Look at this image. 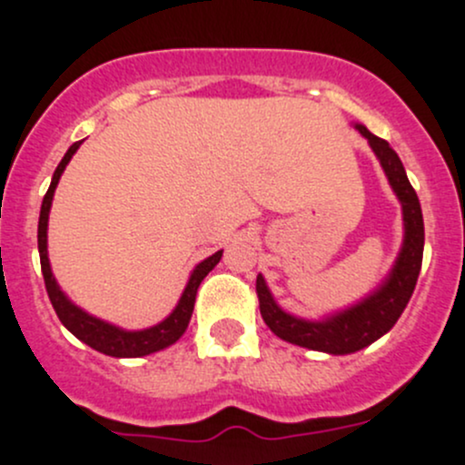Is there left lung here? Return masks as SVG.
I'll return each instance as SVG.
<instances>
[{"label": "left lung", "mask_w": 465, "mask_h": 465, "mask_svg": "<svg viewBox=\"0 0 465 465\" xmlns=\"http://www.w3.org/2000/svg\"><path fill=\"white\" fill-rule=\"evenodd\" d=\"M360 130L369 145L373 148L376 157L380 159L391 184L393 193L398 195L402 204V223H405V238H402L401 254H398L396 265L391 267L384 283L380 285L373 294L362 299L355 306L337 312V315L326 317L322 322L299 320V317L288 315L281 311L279 303L274 302L272 292L267 290L265 279L256 276V294H259V306L262 322L270 326L281 340L290 344L303 346L311 351H322L331 355H346L364 349L380 340L387 331H391L393 323L402 315L405 306L410 303L411 292L419 281L420 262H423V242H425V227H423V211L416 191L411 189L407 173L402 168L401 157L384 139L369 133L364 125H355Z\"/></svg>", "instance_id": "left-lung-1"}]
</instances>
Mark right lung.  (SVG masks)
<instances>
[{
  "mask_svg": "<svg viewBox=\"0 0 465 465\" xmlns=\"http://www.w3.org/2000/svg\"><path fill=\"white\" fill-rule=\"evenodd\" d=\"M83 142H76L72 148L64 153L63 162L58 163L54 173V180H51L49 191H46L45 200H42L40 209V223H37V250H40V265H42V276H45L46 294L51 299V306H54L55 315L63 322V326L67 328L72 335H76L78 340L85 341L87 346H92L98 353L112 355V358H142V355H150L154 351H162L166 346L175 344L182 335H184L186 326H189L191 315H193L195 306V294H198L200 283L204 281V276L218 265L223 250L215 252L213 256L204 259L203 262L195 265V270L191 272L189 283H186L184 292H182L180 302H177L175 311L166 317L162 323L153 328H143V331H124L119 326H112V323L96 320V317L87 315L85 311L72 303L67 299V294L60 290V285L55 283L54 272L49 265V254H46V227H49V211L51 203H54L55 186H58L60 175H63L64 166L69 163V159L74 157Z\"/></svg>",
  "mask_w": 465,
  "mask_h": 465,
  "instance_id": "add662e5",
  "label": "right lung"
}]
</instances>
